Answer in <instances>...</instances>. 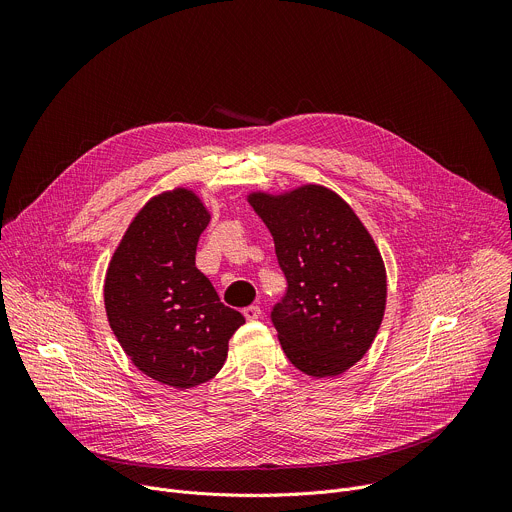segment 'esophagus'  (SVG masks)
<instances>
[{
  "instance_id": "obj_1",
  "label": "esophagus",
  "mask_w": 512,
  "mask_h": 512,
  "mask_svg": "<svg viewBox=\"0 0 512 512\" xmlns=\"http://www.w3.org/2000/svg\"><path fill=\"white\" fill-rule=\"evenodd\" d=\"M243 316H245L249 322L259 320V316H261V308H259V306H247V308L243 310Z\"/></svg>"
}]
</instances>
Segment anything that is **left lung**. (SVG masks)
Here are the masks:
<instances>
[{
    "mask_svg": "<svg viewBox=\"0 0 512 512\" xmlns=\"http://www.w3.org/2000/svg\"><path fill=\"white\" fill-rule=\"evenodd\" d=\"M275 243L287 291L271 322L289 362L336 377L371 348L385 314L381 253L354 210L324 186L249 196Z\"/></svg>",
    "mask_w": 512,
    "mask_h": 512,
    "instance_id": "left-lung-1",
    "label": "left lung"
}]
</instances>
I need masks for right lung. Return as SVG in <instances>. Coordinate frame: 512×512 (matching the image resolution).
Listing matches in <instances>:
<instances>
[{
  "label": "right lung",
  "instance_id": "add662e5",
  "mask_svg": "<svg viewBox=\"0 0 512 512\" xmlns=\"http://www.w3.org/2000/svg\"><path fill=\"white\" fill-rule=\"evenodd\" d=\"M208 221L190 190L154 196L133 218L105 277V310L121 348L141 373L176 389L221 371L231 336L245 324L196 267Z\"/></svg>",
  "mask_w": 512,
  "mask_h": 512
}]
</instances>
